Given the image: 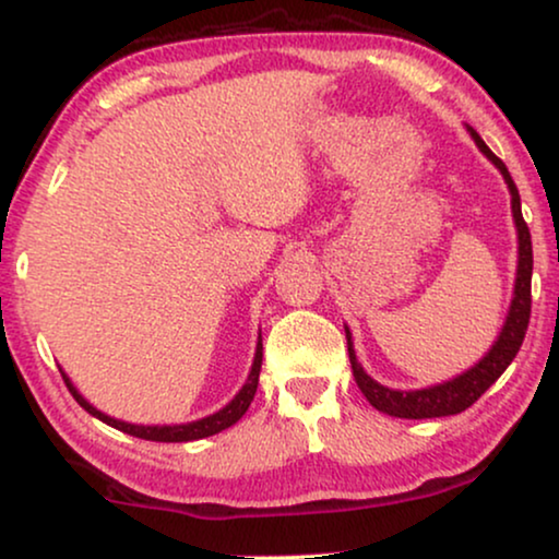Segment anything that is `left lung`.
<instances>
[{"label":"left lung","instance_id":"1","mask_svg":"<svg viewBox=\"0 0 559 559\" xmlns=\"http://www.w3.org/2000/svg\"><path fill=\"white\" fill-rule=\"evenodd\" d=\"M475 138V143L480 146L485 156L490 158L492 164L498 166L503 174L506 185L511 190V207H513V221H516L519 228V272H516V293H513V302L509 310V318H506V325L498 336V342L492 344V349L485 354L480 365L467 369L465 374L454 377L452 382H444V385L426 388V390H413V393H401V390H390L377 385L372 377L365 374V369L359 367L357 354H354L352 336L346 331V346H349V361L354 380L361 390V395L367 397L369 405L377 411L388 413V416L395 418H439V416H454V413L467 411L477 397H480L485 390H488L492 382L498 380L506 372V367L511 365L513 357H516L521 344H524L528 318H532V234H528V226L521 215V198L516 185H513L509 169L492 151L485 146V141L475 130H469Z\"/></svg>","mask_w":559,"mask_h":559}]
</instances>
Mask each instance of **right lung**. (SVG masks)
Segmentation results:
<instances>
[{
    "label": "right lung",
    "mask_w": 559,
    "mask_h": 559,
    "mask_svg": "<svg viewBox=\"0 0 559 559\" xmlns=\"http://www.w3.org/2000/svg\"><path fill=\"white\" fill-rule=\"evenodd\" d=\"M259 372H262V342H259V346H257V357H253V367H251L249 382H246L241 393H238V395L234 397V401H230V403L226 405V408L213 413V416L202 418V421L182 424V426H133V424L118 421V418H110V416H105V413H99L97 408H92V405L86 403L84 397L76 393V388L71 385L67 374H63V382H67L69 393L74 395V401H76L79 405H82L84 411H90L94 418H99V421H105L107 426H115V429H118V431L130 433V437L148 439V441H194V439L213 437V433L228 429V426H234V424L238 421V418H241L243 413L249 411L253 395H257Z\"/></svg>",
    "instance_id": "right-lung-1"
}]
</instances>
